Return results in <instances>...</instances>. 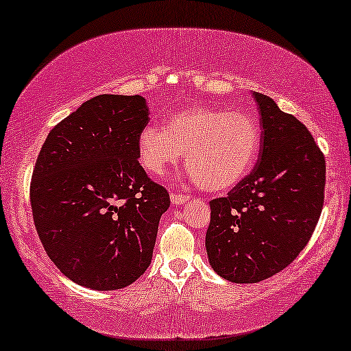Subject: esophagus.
Instances as JSON below:
<instances>
[{
  "label": "esophagus",
  "instance_id": "34e87169",
  "mask_svg": "<svg viewBox=\"0 0 351 351\" xmlns=\"http://www.w3.org/2000/svg\"><path fill=\"white\" fill-rule=\"evenodd\" d=\"M191 199L190 194H180V193H171V202L174 206H182V204L188 202Z\"/></svg>",
  "mask_w": 351,
  "mask_h": 351
}]
</instances>
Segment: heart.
I'll return each instance as SVG.
<instances>
[{
    "label": "heart",
    "instance_id": "obj_1",
    "mask_svg": "<svg viewBox=\"0 0 351 351\" xmlns=\"http://www.w3.org/2000/svg\"><path fill=\"white\" fill-rule=\"evenodd\" d=\"M261 132L241 111L191 106L165 121V128L145 125L138 134V160L152 176H161L183 157L188 176L204 190L223 193L245 179L257 158Z\"/></svg>",
    "mask_w": 351,
    "mask_h": 351
}]
</instances>
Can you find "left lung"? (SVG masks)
I'll return each mask as SVG.
<instances>
[{
	"label": "left lung",
	"mask_w": 351,
	"mask_h": 351,
	"mask_svg": "<svg viewBox=\"0 0 351 351\" xmlns=\"http://www.w3.org/2000/svg\"><path fill=\"white\" fill-rule=\"evenodd\" d=\"M261 116L257 165L228 197L210 202V267L235 284L261 282L290 265L323 207L325 157L309 130L273 99L252 93Z\"/></svg>",
	"instance_id": "left-lung-1"
}]
</instances>
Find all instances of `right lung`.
Listing matches in <instances>:
<instances>
[{
	"label": "right lung",
	"mask_w": 351,
	"mask_h": 351,
	"mask_svg": "<svg viewBox=\"0 0 351 351\" xmlns=\"http://www.w3.org/2000/svg\"><path fill=\"white\" fill-rule=\"evenodd\" d=\"M149 114L141 95H97L48 133L37 157L36 230L59 271L86 289L127 287L152 261L171 201L138 161Z\"/></svg>",
	"instance_id": "right-lung-1"
}]
</instances>
